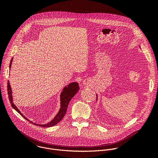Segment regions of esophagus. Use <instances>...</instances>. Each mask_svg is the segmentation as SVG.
Segmentation results:
<instances>
[{
	"label": "esophagus",
	"instance_id": "34e87169",
	"mask_svg": "<svg viewBox=\"0 0 158 158\" xmlns=\"http://www.w3.org/2000/svg\"><path fill=\"white\" fill-rule=\"evenodd\" d=\"M84 84H87V83H88V80H87V79H85L84 81Z\"/></svg>",
	"mask_w": 158,
	"mask_h": 158
}]
</instances>
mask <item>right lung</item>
Here are the masks:
<instances>
[{"mask_svg": "<svg viewBox=\"0 0 158 158\" xmlns=\"http://www.w3.org/2000/svg\"><path fill=\"white\" fill-rule=\"evenodd\" d=\"M12 60L13 58H12L10 62V65L9 67L10 68L11 67V64L12 62ZM79 90V84L77 82H73L70 84H69L67 86H65L62 92L60 94V109L58 112V114L56 116V117L54 118L53 120H52L50 123L46 124H37L34 123V124L37 125V126H39L43 127H52L54 126L55 125H56L57 123H59L64 117L66 112H67V107H68L69 103L70 102V101L71 100V99L75 96V94L78 92V91ZM7 93H8V96H9V99L10 101V102L11 104L12 107L17 112L19 113L24 118H25L26 120L29 121L31 123H32V122H31L29 119H27L25 116H24V115L22 114L21 112H20V110L17 109V107L14 104L13 101H12V91H11V87L10 86L9 84V82L8 81L7 82Z\"/></svg>", "mask_w": 158, "mask_h": 158, "instance_id": "add662e5", "label": "right lung"}]
</instances>
